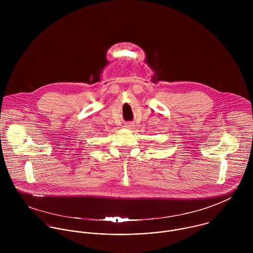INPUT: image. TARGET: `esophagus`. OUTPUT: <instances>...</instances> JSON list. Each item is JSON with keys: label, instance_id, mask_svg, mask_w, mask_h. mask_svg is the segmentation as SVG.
Returning <instances> with one entry per match:
<instances>
[{"label": "esophagus", "instance_id": "1", "mask_svg": "<svg viewBox=\"0 0 253 253\" xmlns=\"http://www.w3.org/2000/svg\"><path fill=\"white\" fill-rule=\"evenodd\" d=\"M133 124H131V123H127V124H126V126H125V127L126 128H128V129H131V128H133Z\"/></svg>", "mask_w": 253, "mask_h": 253}]
</instances>
